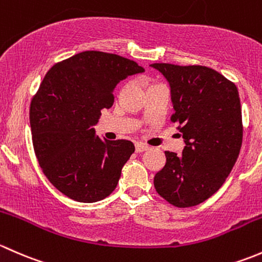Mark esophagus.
<instances>
[{"instance_id": "obj_1", "label": "esophagus", "mask_w": 262, "mask_h": 262, "mask_svg": "<svg viewBox=\"0 0 262 262\" xmlns=\"http://www.w3.org/2000/svg\"><path fill=\"white\" fill-rule=\"evenodd\" d=\"M147 149H149V146L142 144V142H137V144L135 145V150H136V152H142V151H146Z\"/></svg>"}]
</instances>
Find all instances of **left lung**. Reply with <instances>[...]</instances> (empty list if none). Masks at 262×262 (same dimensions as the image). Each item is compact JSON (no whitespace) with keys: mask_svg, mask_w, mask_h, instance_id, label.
I'll return each instance as SVG.
<instances>
[{"mask_svg":"<svg viewBox=\"0 0 262 262\" xmlns=\"http://www.w3.org/2000/svg\"><path fill=\"white\" fill-rule=\"evenodd\" d=\"M151 67L170 84V120L185 142L180 155L165 151L166 163L155 174L154 185L172 206H196L222 187L238 158L244 135L238 91L208 67Z\"/></svg>","mask_w":262,"mask_h":262,"instance_id":"1","label":"left lung"}]
</instances>
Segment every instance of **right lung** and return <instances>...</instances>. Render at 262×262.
Masks as SVG:
<instances>
[{
  "label": "right lung",
  "mask_w": 262,
  "mask_h": 262,
  "mask_svg": "<svg viewBox=\"0 0 262 262\" xmlns=\"http://www.w3.org/2000/svg\"><path fill=\"white\" fill-rule=\"evenodd\" d=\"M136 61L103 51H83L56 63L30 104L35 155L49 182L82 203L108 196L135 146L128 140H101L93 126L112 107L113 90L142 73Z\"/></svg>",
  "instance_id": "right-lung-1"
}]
</instances>
